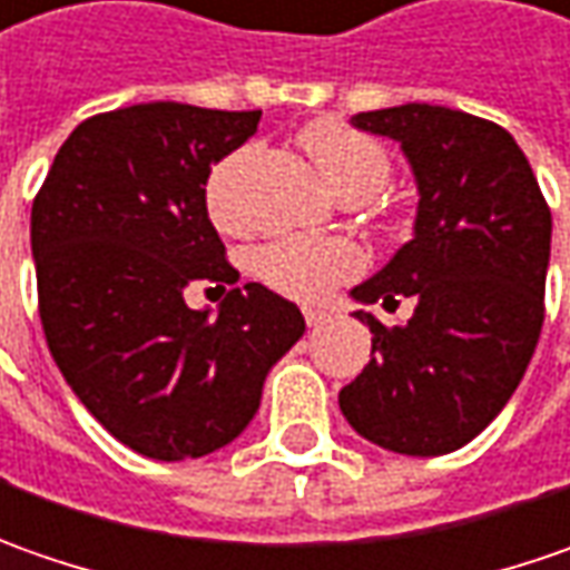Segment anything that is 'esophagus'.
<instances>
[{
	"label": "esophagus",
	"instance_id": "obj_1",
	"mask_svg": "<svg viewBox=\"0 0 570 570\" xmlns=\"http://www.w3.org/2000/svg\"><path fill=\"white\" fill-rule=\"evenodd\" d=\"M303 315L308 327H322L324 322H331V312H324V308H305Z\"/></svg>",
	"mask_w": 570,
	"mask_h": 570
}]
</instances>
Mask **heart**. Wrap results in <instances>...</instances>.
<instances>
[{"instance_id": "obj_1", "label": "heart", "mask_w": 570, "mask_h": 570, "mask_svg": "<svg viewBox=\"0 0 570 570\" xmlns=\"http://www.w3.org/2000/svg\"><path fill=\"white\" fill-rule=\"evenodd\" d=\"M305 154L315 160L324 183L341 198H375L387 183L391 160L384 148L356 128L337 119H322L303 128L299 135ZM236 160V157H233ZM233 160H224L207 179V210L214 224L224 229L239 226V214L229 202V169ZM252 271L258 281L277 289L286 299L296 303H318L331 296L346 281L363 271V252L344 239H305V236H284L262 246L252 255Z\"/></svg>"}]
</instances>
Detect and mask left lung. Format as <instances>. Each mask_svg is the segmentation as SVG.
Returning <instances> with one entry per match:
<instances>
[{
  "label": "left lung",
  "instance_id": "1",
  "mask_svg": "<svg viewBox=\"0 0 570 570\" xmlns=\"http://www.w3.org/2000/svg\"><path fill=\"white\" fill-rule=\"evenodd\" d=\"M356 128L394 138L420 207L413 239L353 286V299L410 322L372 331V360L341 391L346 422L379 448L435 458L473 442L518 391L542 331L552 214L518 141L461 109L403 104L356 112Z\"/></svg>",
  "mask_w": 570,
  "mask_h": 570
}]
</instances>
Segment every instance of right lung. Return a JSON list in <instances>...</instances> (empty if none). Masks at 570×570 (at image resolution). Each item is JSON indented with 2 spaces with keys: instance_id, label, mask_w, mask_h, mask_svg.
I'll return each instance as SVG.
<instances>
[{
  "instance_id": "1",
  "label": "right lung",
  "mask_w": 570,
  "mask_h": 570,
  "mask_svg": "<svg viewBox=\"0 0 570 570\" xmlns=\"http://www.w3.org/2000/svg\"><path fill=\"white\" fill-rule=\"evenodd\" d=\"M262 109L135 104L66 138L30 207L40 322L59 372L112 439L154 461L205 458L258 413L271 365L303 337L262 284L188 308L186 286L239 281L207 217L210 167Z\"/></svg>"
}]
</instances>
